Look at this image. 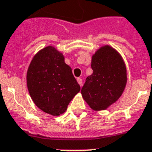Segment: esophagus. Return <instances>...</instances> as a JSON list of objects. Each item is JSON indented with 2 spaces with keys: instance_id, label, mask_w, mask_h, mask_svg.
<instances>
[{
  "instance_id": "obj_1",
  "label": "esophagus",
  "mask_w": 152,
  "mask_h": 152,
  "mask_svg": "<svg viewBox=\"0 0 152 152\" xmlns=\"http://www.w3.org/2000/svg\"><path fill=\"white\" fill-rule=\"evenodd\" d=\"M76 80H77V82H78L79 84H80V86H82V84H83L82 79H81V78H77V79H76Z\"/></svg>"
}]
</instances>
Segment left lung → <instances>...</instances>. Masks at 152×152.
I'll list each match as a JSON object with an SVG mask.
<instances>
[{
    "mask_svg": "<svg viewBox=\"0 0 152 152\" xmlns=\"http://www.w3.org/2000/svg\"><path fill=\"white\" fill-rule=\"evenodd\" d=\"M93 73L81 90L91 109L105 110L122 95L127 82L126 68L119 53L112 47L100 48L92 56Z\"/></svg>",
    "mask_w": 152,
    "mask_h": 152,
    "instance_id": "1",
    "label": "left lung"
}]
</instances>
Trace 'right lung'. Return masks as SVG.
Returning <instances> with one entry per match:
<instances>
[{
    "label": "right lung",
    "instance_id": "1",
    "mask_svg": "<svg viewBox=\"0 0 152 152\" xmlns=\"http://www.w3.org/2000/svg\"><path fill=\"white\" fill-rule=\"evenodd\" d=\"M26 83L34 104L54 116L63 114L80 91L62 53L52 46L43 48L33 57L27 70Z\"/></svg>",
    "mask_w": 152,
    "mask_h": 152
}]
</instances>
